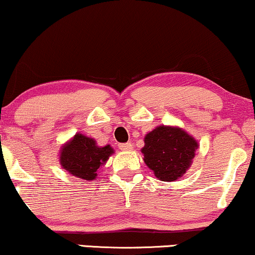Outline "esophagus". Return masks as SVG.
Here are the masks:
<instances>
[{"mask_svg":"<svg viewBox=\"0 0 255 255\" xmlns=\"http://www.w3.org/2000/svg\"><path fill=\"white\" fill-rule=\"evenodd\" d=\"M119 148H120L121 150H126V151H129L133 149V144H131L130 142H126V143H120L119 144Z\"/></svg>","mask_w":255,"mask_h":255,"instance_id":"34e87169","label":"esophagus"}]
</instances>
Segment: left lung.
Segmentation results:
<instances>
[{
	"mask_svg": "<svg viewBox=\"0 0 255 255\" xmlns=\"http://www.w3.org/2000/svg\"><path fill=\"white\" fill-rule=\"evenodd\" d=\"M199 144L179 127L159 126L144 136V163L161 181H175L192 165Z\"/></svg>",
	"mask_w": 255,
	"mask_h": 255,
	"instance_id": "left-lung-1",
	"label": "left lung"
}]
</instances>
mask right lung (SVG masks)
Masks as SVG:
<instances>
[{
  "instance_id": "obj_1",
  "label": "right lung",
  "mask_w": 255,
  "mask_h": 255,
  "mask_svg": "<svg viewBox=\"0 0 255 255\" xmlns=\"http://www.w3.org/2000/svg\"><path fill=\"white\" fill-rule=\"evenodd\" d=\"M113 153L114 149L109 144L100 147L94 138L76 133L61 148L60 163L73 176L92 181Z\"/></svg>"
}]
</instances>
